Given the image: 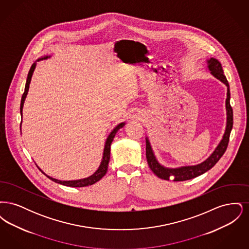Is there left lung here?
<instances>
[{
	"instance_id": "8db88e82",
	"label": "left lung",
	"mask_w": 249,
	"mask_h": 249,
	"mask_svg": "<svg viewBox=\"0 0 249 249\" xmlns=\"http://www.w3.org/2000/svg\"><path fill=\"white\" fill-rule=\"evenodd\" d=\"M206 63H207V69L210 71V73L214 78L218 79L227 87V98H226L225 104L227 120H226L225 131L222 136V139L220 140V142H218V144L216 145V147L214 148V150L211 155L201 163H198L195 165L180 166L177 168H170V167H165L160 164L158 161L155 156L154 151L152 149L150 141L146 136L145 137L146 160L149 168L158 178L164 179V180H169L170 178H174V181H186L192 178H197L202 174H204L205 172L209 171L225 153L229 139H230V134L233 125V113H232V108L230 105V99H231L230 86L224 75L221 63L217 59L210 58L209 59H206Z\"/></svg>"
}]
</instances>
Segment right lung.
<instances>
[{
	"instance_id": "obj_1",
	"label": "right lung",
	"mask_w": 249,
	"mask_h": 249,
	"mask_svg": "<svg viewBox=\"0 0 249 249\" xmlns=\"http://www.w3.org/2000/svg\"><path fill=\"white\" fill-rule=\"evenodd\" d=\"M51 56L47 55V56H44L42 58H39L36 61H35L29 71L28 73V76H27V81H26V85H25V89H24V93L22 95V98H21V103H20V115H21V118H22V111H23V106L24 102H25V99L27 97L28 94V91H29V88H30V84H31V80H32V77H33V74H34V71L36 70V62L39 61V60H42L44 59H48L50 58ZM22 123V121H21ZM125 122H120L119 124H118L112 131L109 133V135L107 136V140H106V143H105V148H104V153H103V158H102V161L100 163V165L98 167V169L95 171V173H93L91 176H89V178H82V179H77V180H59V179H56V178H51L48 176L39 166L36 164V166L38 167V169L47 177L49 178L50 180L54 181L55 183H58L60 185H63V186H67V187H71V188H82V187H87V186H90V185H93L96 182H98L99 180H101L102 178H104L106 176L107 172V168H108V163H109V160H110V149H111V143L113 142L114 138H115V135L117 134V132L120 130L121 128H123L125 126ZM20 130H21V124H20Z\"/></svg>"
}]
</instances>
